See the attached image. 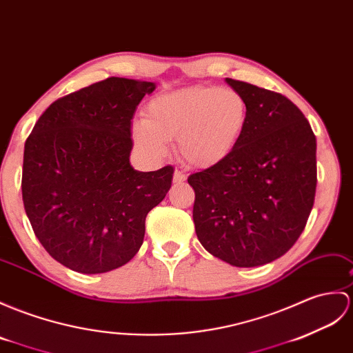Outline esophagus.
I'll return each mask as SVG.
<instances>
[{"instance_id": "obj_1", "label": "esophagus", "mask_w": 353, "mask_h": 353, "mask_svg": "<svg viewBox=\"0 0 353 353\" xmlns=\"http://www.w3.org/2000/svg\"><path fill=\"white\" fill-rule=\"evenodd\" d=\"M173 180H174V183H182V182H185V180H186V174L183 173L182 170L176 168V170H174V176H173Z\"/></svg>"}]
</instances>
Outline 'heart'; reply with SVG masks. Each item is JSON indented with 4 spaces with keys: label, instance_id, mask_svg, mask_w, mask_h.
Listing matches in <instances>:
<instances>
[{
    "label": "heart",
    "instance_id": "1",
    "mask_svg": "<svg viewBox=\"0 0 353 353\" xmlns=\"http://www.w3.org/2000/svg\"><path fill=\"white\" fill-rule=\"evenodd\" d=\"M248 105L230 87L194 85L154 97L144 120L134 125L139 149L162 154L177 138L179 153L190 165L209 168L228 158L247 126Z\"/></svg>",
    "mask_w": 353,
    "mask_h": 353
}]
</instances>
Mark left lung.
<instances>
[{
  "label": "left lung",
  "instance_id": "left-lung-1",
  "mask_svg": "<svg viewBox=\"0 0 353 353\" xmlns=\"http://www.w3.org/2000/svg\"><path fill=\"white\" fill-rule=\"evenodd\" d=\"M247 101V126L223 162L188 177L200 243L237 268L270 263L304 232L313 209L316 137L288 97L225 78Z\"/></svg>",
  "mask_w": 353,
  "mask_h": 353
}]
</instances>
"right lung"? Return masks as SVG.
Wrapping results in <instances>:
<instances>
[{"label":"right lung","mask_w":353,"mask_h":353,"mask_svg":"<svg viewBox=\"0 0 353 353\" xmlns=\"http://www.w3.org/2000/svg\"><path fill=\"white\" fill-rule=\"evenodd\" d=\"M154 87L106 78L49 105L27 138L23 208L49 256L75 272L126 265L171 188V165L141 173L129 162L130 120Z\"/></svg>","instance_id":"right-lung-1"}]
</instances>
